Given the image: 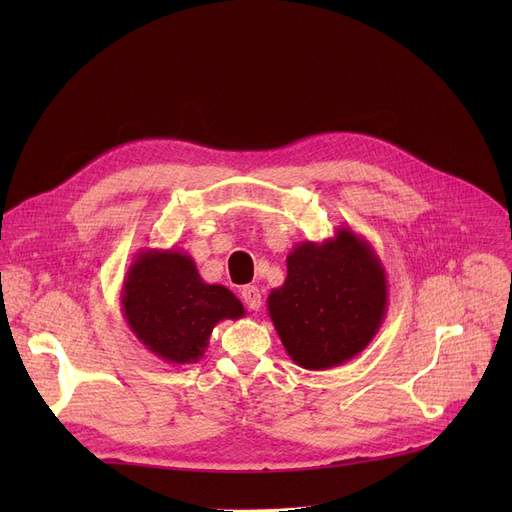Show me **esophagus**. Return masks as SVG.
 Segmentation results:
<instances>
[{
	"label": "esophagus",
	"mask_w": 512,
	"mask_h": 512,
	"mask_svg": "<svg viewBox=\"0 0 512 512\" xmlns=\"http://www.w3.org/2000/svg\"><path fill=\"white\" fill-rule=\"evenodd\" d=\"M240 297H242V303H245L253 311H257L261 307V292L257 286H242Z\"/></svg>",
	"instance_id": "obj_1"
}]
</instances>
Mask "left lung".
Returning <instances> with one entry per match:
<instances>
[{
  "mask_svg": "<svg viewBox=\"0 0 512 512\" xmlns=\"http://www.w3.org/2000/svg\"><path fill=\"white\" fill-rule=\"evenodd\" d=\"M286 270L284 284L267 297V313L288 357L303 369L351 361L380 332L388 311L386 270L355 230L340 226L324 242H299Z\"/></svg>",
  "mask_w": 512,
  "mask_h": 512,
  "instance_id": "obj_1",
  "label": "left lung"
}]
</instances>
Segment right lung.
<instances>
[{
	"instance_id": "add662e5",
	"label": "right lung",
	"mask_w": 512,
	"mask_h": 512,
	"mask_svg": "<svg viewBox=\"0 0 512 512\" xmlns=\"http://www.w3.org/2000/svg\"><path fill=\"white\" fill-rule=\"evenodd\" d=\"M126 326L149 353L172 365L197 363L213 328L245 307L222 284H207L188 253L141 249L122 282Z\"/></svg>"
}]
</instances>
